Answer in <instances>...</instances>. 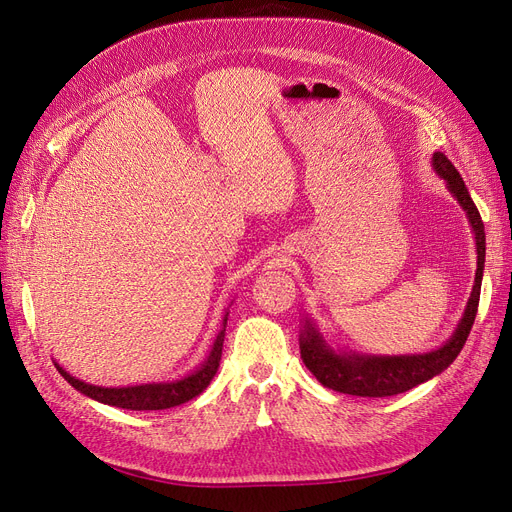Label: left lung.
<instances>
[{"mask_svg":"<svg viewBox=\"0 0 512 512\" xmlns=\"http://www.w3.org/2000/svg\"><path fill=\"white\" fill-rule=\"evenodd\" d=\"M433 168L437 176L445 180L447 191L456 197V201L466 212L470 229H473L475 235L477 273L464 315L447 342H443L435 351L420 355H363L355 351H336L334 346L323 338L315 321L311 317H304L300 330V357L306 365V370H309L325 388L357 397L399 395L447 370L462 351V346L470 334V327H473L477 317L481 279L485 267V229L475 201L470 199L464 180L452 166V161L443 153H435Z\"/></svg>","mask_w":512,"mask_h":512,"instance_id":"8db88e82","label":"left lung"}]
</instances>
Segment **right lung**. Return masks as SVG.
I'll return each instance as SVG.
<instances>
[{"label": "right lung", "instance_id": "right-lung-1", "mask_svg": "<svg viewBox=\"0 0 512 512\" xmlns=\"http://www.w3.org/2000/svg\"><path fill=\"white\" fill-rule=\"evenodd\" d=\"M227 317H229V313H224L220 330L210 346L208 357L199 363L197 370H193L191 374L182 376L178 380L134 384V386H96V384H88L84 380L71 376L58 363H54V365L60 372V376H63L73 388H77L81 395H86L98 403L115 405V407H121V410H136V412L168 410V407L187 403L193 397H197L199 393L206 391L208 384L216 376L220 357H222V342H224V327H227Z\"/></svg>", "mask_w": 512, "mask_h": 512}]
</instances>
